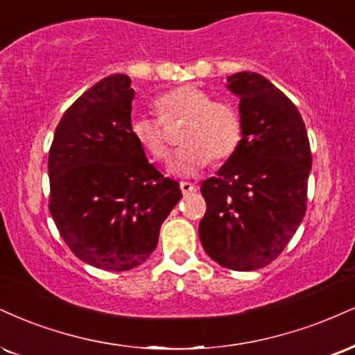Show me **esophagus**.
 <instances>
[{"label": "esophagus", "mask_w": 355, "mask_h": 355, "mask_svg": "<svg viewBox=\"0 0 355 355\" xmlns=\"http://www.w3.org/2000/svg\"><path fill=\"white\" fill-rule=\"evenodd\" d=\"M180 190L183 195H190L195 190V185L190 182H180Z\"/></svg>", "instance_id": "1"}]
</instances>
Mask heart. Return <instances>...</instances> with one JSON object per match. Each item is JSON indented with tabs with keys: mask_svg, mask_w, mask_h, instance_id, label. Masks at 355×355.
I'll list each match as a JSON object with an SVG mask.
<instances>
[{
	"mask_svg": "<svg viewBox=\"0 0 355 355\" xmlns=\"http://www.w3.org/2000/svg\"><path fill=\"white\" fill-rule=\"evenodd\" d=\"M158 119L137 115L130 134L148 157L157 162L168 157L164 123L185 121L180 130L182 147L168 168L180 177H193L208 162L228 160L243 140V121L238 109L226 101H213L211 94L196 85H180L155 101Z\"/></svg>",
	"mask_w": 355,
	"mask_h": 355,
	"instance_id": "heart-1",
	"label": "heart"
}]
</instances>
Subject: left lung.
Masks as SVG:
<instances>
[{"label": "left lung", "instance_id": "left-lung-1", "mask_svg": "<svg viewBox=\"0 0 355 355\" xmlns=\"http://www.w3.org/2000/svg\"><path fill=\"white\" fill-rule=\"evenodd\" d=\"M243 140L216 177L202 183L198 233L213 261L254 271L275 261L306 215L313 157L296 105L256 72H236Z\"/></svg>", "mask_w": 355, "mask_h": 355}]
</instances>
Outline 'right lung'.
Segmentation results:
<instances>
[{
	"instance_id": "1",
	"label": "right lung",
	"mask_w": 355,
	"mask_h": 355,
	"mask_svg": "<svg viewBox=\"0 0 355 355\" xmlns=\"http://www.w3.org/2000/svg\"><path fill=\"white\" fill-rule=\"evenodd\" d=\"M134 89L114 74L62 115L49 150V211L80 261L104 271L142 264L160 226L182 198L130 134Z\"/></svg>"
}]
</instances>
